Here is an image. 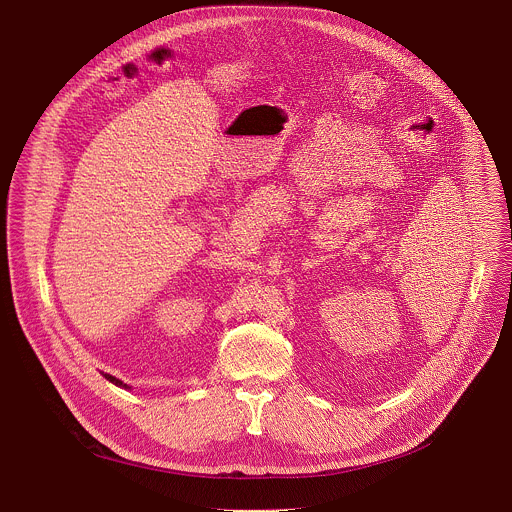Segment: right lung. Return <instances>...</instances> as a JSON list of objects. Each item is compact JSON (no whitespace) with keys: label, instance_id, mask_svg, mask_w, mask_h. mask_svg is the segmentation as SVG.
Segmentation results:
<instances>
[{"label":"right lung","instance_id":"add662e5","mask_svg":"<svg viewBox=\"0 0 512 512\" xmlns=\"http://www.w3.org/2000/svg\"><path fill=\"white\" fill-rule=\"evenodd\" d=\"M105 379H107V381H111V383H115L117 387H125V389H127V385H125L123 381H119V379H115V377H111V375H105Z\"/></svg>","mask_w":512,"mask_h":512}]
</instances>
